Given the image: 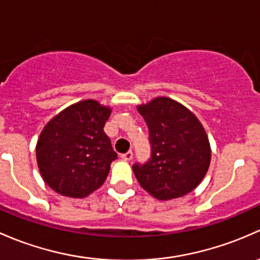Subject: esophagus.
<instances>
[{
	"label": "esophagus",
	"instance_id": "obj_1",
	"mask_svg": "<svg viewBox=\"0 0 260 260\" xmlns=\"http://www.w3.org/2000/svg\"><path fill=\"white\" fill-rule=\"evenodd\" d=\"M121 159L124 160V161H130V160L133 159V151H127L126 154H122Z\"/></svg>",
	"mask_w": 260,
	"mask_h": 260
}]
</instances>
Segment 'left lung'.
Listing matches in <instances>:
<instances>
[{"mask_svg": "<svg viewBox=\"0 0 260 260\" xmlns=\"http://www.w3.org/2000/svg\"><path fill=\"white\" fill-rule=\"evenodd\" d=\"M149 127L151 157L133 167L139 184L159 200L181 198L207 175L211 148L204 126L176 100L157 96L136 106Z\"/></svg>", "mask_w": 260, "mask_h": 260, "instance_id": "1", "label": "left lung"}]
</instances>
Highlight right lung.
Masks as SVG:
<instances>
[{"instance_id":"1","label":"right lung","mask_w":260,"mask_h":260,"mask_svg":"<svg viewBox=\"0 0 260 260\" xmlns=\"http://www.w3.org/2000/svg\"><path fill=\"white\" fill-rule=\"evenodd\" d=\"M111 111L110 106L87 99L68 106L45 125L36 160L53 191L81 199L103 185L117 157L104 133Z\"/></svg>"}]
</instances>
